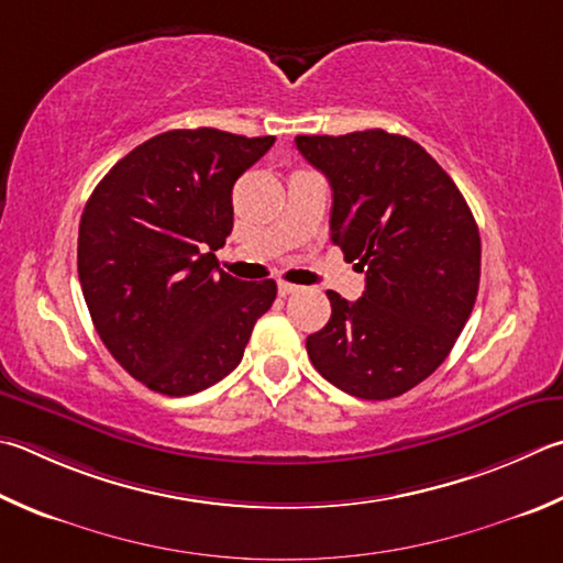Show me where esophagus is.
Instances as JSON below:
<instances>
[{"label":"esophagus","instance_id":"obj_1","mask_svg":"<svg viewBox=\"0 0 563 563\" xmlns=\"http://www.w3.org/2000/svg\"><path fill=\"white\" fill-rule=\"evenodd\" d=\"M298 290H300L298 285H292V283H285V280H280V283H278V292L283 295V298H288V295L298 292Z\"/></svg>","mask_w":563,"mask_h":563}]
</instances>
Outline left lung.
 Returning <instances> with one entry per match:
<instances>
[{
	"label": "left lung",
	"instance_id": "1",
	"mask_svg": "<svg viewBox=\"0 0 563 563\" xmlns=\"http://www.w3.org/2000/svg\"><path fill=\"white\" fill-rule=\"evenodd\" d=\"M332 187L330 236L360 261L356 302L327 290L332 317L308 336L314 369L366 401L406 394L451 354L479 288V233L445 169L404 135H298Z\"/></svg>",
	"mask_w": 563,
	"mask_h": 563
}]
</instances>
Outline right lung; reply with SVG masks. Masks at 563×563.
Returning a JSON list of instances; mask_svg holds the SVG:
<instances>
[{
    "instance_id": "obj_1",
    "label": "right lung",
    "mask_w": 563,
    "mask_h": 563,
    "mask_svg": "<svg viewBox=\"0 0 563 563\" xmlns=\"http://www.w3.org/2000/svg\"><path fill=\"white\" fill-rule=\"evenodd\" d=\"M275 142L169 130L122 157L80 217L78 278L115 362L165 396H189L236 369L275 280L219 271L231 191Z\"/></svg>"
}]
</instances>
